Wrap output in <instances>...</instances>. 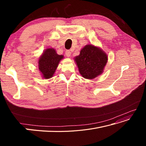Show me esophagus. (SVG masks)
I'll use <instances>...</instances> for the list:
<instances>
[{"label":"esophagus","instance_id":"1","mask_svg":"<svg viewBox=\"0 0 146 146\" xmlns=\"http://www.w3.org/2000/svg\"><path fill=\"white\" fill-rule=\"evenodd\" d=\"M65 54H66V56H67V57H70V55H71V52H70V50H66V52H65Z\"/></svg>","mask_w":146,"mask_h":146}]
</instances>
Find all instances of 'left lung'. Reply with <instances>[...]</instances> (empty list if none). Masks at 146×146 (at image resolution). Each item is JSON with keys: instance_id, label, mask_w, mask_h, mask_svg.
<instances>
[{"instance_id": "left-lung-1", "label": "left lung", "mask_w": 146, "mask_h": 146, "mask_svg": "<svg viewBox=\"0 0 146 146\" xmlns=\"http://www.w3.org/2000/svg\"><path fill=\"white\" fill-rule=\"evenodd\" d=\"M81 76L86 79H94L103 73L108 61L106 53L98 46L87 44L74 58Z\"/></svg>"}]
</instances>
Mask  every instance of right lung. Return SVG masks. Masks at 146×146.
I'll use <instances>...</instances> for the list:
<instances>
[{
  "label": "right lung",
  "mask_w": 146,
  "mask_h": 146,
  "mask_svg": "<svg viewBox=\"0 0 146 146\" xmlns=\"http://www.w3.org/2000/svg\"><path fill=\"white\" fill-rule=\"evenodd\" d=\"M64 58L62 55H58L55 49L47 48L43 51L38 59V68L43 78L48 79L54 76L60 61Z\"/></svg>",
  "instance_id": "add662e5"
}]
</instances>
